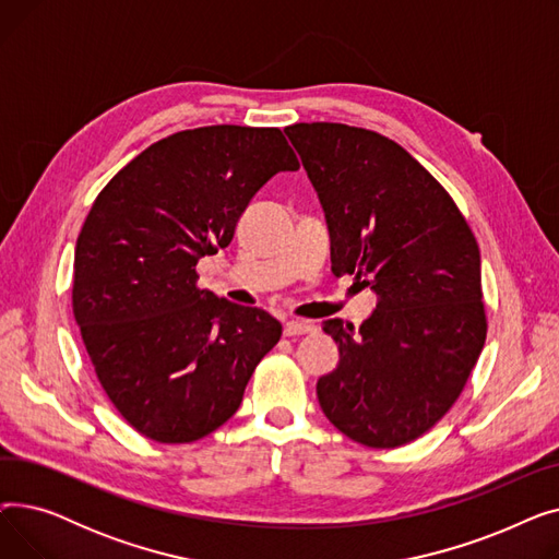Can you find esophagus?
Listing matches in <instances>:
<instances>
[{"label": "esophagus", "mask_w": 559, "mask_h": 559, "mask_svg": "<svg viewBox=\"0 0 559 559\" xmlns=\"http://www.w3.org/2000/svg\"><path fill=\"white\" fill-rule=\"evenodd\" d=\"M312 331H314V324H312V321H301V319H292V321H287L285 329H283V333H285L287 337L306 335V333H312Z\"/></svg>", "instance_id": "34e87169"}]
</instances>
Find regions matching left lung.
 Here are the masks:
<instances>
[{"instance_id":"obj_1","label":"left lung","mask_w":559,"mask_h":559,"mask_svg":"<svg viewBox=\"0 0 559 559\" xmlns=\"http://www.w3.org/2000/svg\"><path fill=\"white\" fill-rule=\"evenodd\" d=\"M285 133L324 209L333 274H354L378 297L360 329L321 324L340 362L317 380L319 405L358 444L403 447L449 413L478 362V242L449 192L394 140L331 122Z\"/></svg>"}]
</instances>
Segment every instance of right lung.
<instances>
[{
    "label": "right lung",
    "mask_w": 559,
    "mask_h": 559,
    "mask_svg": "<svg viewBox=\"0 0 559 559\" xmlns=\"http://www.w3.org/2000/svg\"><path fill=\"white\" fill-rule=\"evenodd\" d=\"M299 160L281 129L201 127L154 142L95 199L74 249L72 308L112 405L140 435L188 444L240 407L281 340L270 312L197 287L255 192Z\"/></svg>",
    "instance_id": "obj_1"
}]
</instances>
